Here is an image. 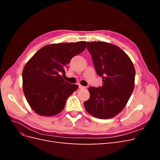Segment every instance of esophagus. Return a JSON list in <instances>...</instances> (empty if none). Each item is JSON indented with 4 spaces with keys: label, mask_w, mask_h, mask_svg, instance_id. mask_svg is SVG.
Here are the masks:
<instances>
[{
    "label": "esophagus",
    "mask_w": 160,
    "mask_h": 160,
    "mask_svg": "<svg viewBox=\"0 0 160 160\" xmlns=\"http://www.w3.org/2000/svg\"><path fill=\"white\" fill-rule=\"evenodd\" d=\"M79 89H85V87H84V86H83V85H79Z\"/></svg>",
    "instance_id": "obj_1"
}]
</instances>
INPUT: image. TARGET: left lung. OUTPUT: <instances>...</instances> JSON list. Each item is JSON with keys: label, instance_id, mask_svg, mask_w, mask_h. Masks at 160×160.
<instances>
[{"label": "left lung", "instance_id": "8db88e82", "mask_svg": "<svg viewBox=\"0 0 160 160\" xmlns=\"http://www.w3.org/2000/svg\"><path fill=\"white\" fill-rule=\"evenodd\" d=\"M97 74L102 77L100 88L89 87L86 111L93 117L113 118L126 105L135 87V70L132 60L122 49L111 43L88 42Z\"/></svg>", "mask_w": 160, "mask_h": 160}]
</instances>
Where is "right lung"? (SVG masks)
I'll list each match as a JSON object with an SVG mask.
<instances>
[{"label":"right lung","mask_w":160,"mask_h":160,"mask_svg":"<svg viewBox=\"0 0 160 160\" xmlns=\"http://www.w3.org/2000/svg\"><path fill=\"white\" fill-rule=\"evenodd\" d=\"M86 41L48 45L38 50L24 67L22 89L28 103L36 113L53 116L64 109L67 98L78 85L65 81L70 61L83 52Z\"/></svg>","instance_id":"1"}]
</instances>
